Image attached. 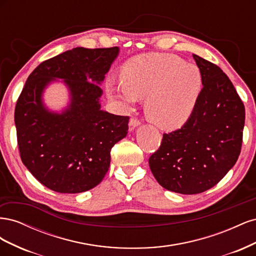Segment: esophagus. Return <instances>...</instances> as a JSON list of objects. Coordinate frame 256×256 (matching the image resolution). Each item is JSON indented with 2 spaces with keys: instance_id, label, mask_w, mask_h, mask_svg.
I'll list each match as a JSON object with an SVG mask.
<instances>
[{
  "instance_id": "obj_1",
  "label": "esophagus",
  "mask_w": 256,
  "mask_h": 256,
  "mask_svg": "<svg viewBox=\"0 0 256 256\" xmlns=\"http://www.w3.org/2000/svg\"><path fill=\"white\" fill-rule=\"evenodd\" d=\"M140 124H141V122L138 120V118H130V120H129V130H130V131L134 130V128L138 127V125H140Z\"/></svg>"
}]
</instances>
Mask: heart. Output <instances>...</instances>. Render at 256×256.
<instances>
[{"mask_svg": "<svg viewBox=\"0 0 256 256\" xmlns=\"http://www.w3.org/2000/svg\"><path fill=\"white\" fill-rule=\"evenodd\" d=\"M122 86L108 85L110 98L130 106L145 99V114L154 125L174 130L189 120L194 112L204 80L196 64L174 54H148L129 60L120 70Z\"/></svg>", "mask_w": 256, "mask_h": 256, "instance_id": "obj_1", "label": "heart"}]
</instances>
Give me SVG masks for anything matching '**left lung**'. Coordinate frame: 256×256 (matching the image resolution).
<instances>
[{
	"mask_svg": "<svg viewBox=\"0 0 256 256\" xmlns=\"http://www.w3.org/2000/svg\"><path fill=\"white\" fill-rule=\"evenodd\" d=\"M204 86L184 125L164 134L150 157V171L166 190L196 194L212 188L234 166L242 150L244 106L222 69L193 54Z\"/></svg>",
	"mask_w": 256,
	"mask_h": 256,
	"instance_id": "1",
	"label": "left lung"
}]
</instances>
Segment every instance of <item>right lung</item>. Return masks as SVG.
<instances>
[{
    "mask_svg": "<svg viewBox=\"0 0 256 256\" xmlns=\"http://www.w3.org/2000/svg\"><path fill=\"white\" fill-rule=\"evenodd\" d=\"M118 48H74L42 62L28 76L14 109L17 141L23 164L56 192L80 193L104 180L111 150L128 132V116L100 110L99 85ZM64 78L71 104L62 114L42 104L44 88Z\"/></svg>",
    "mask_w": 256,
    "mask_h": 256,
    "instance_id": "add662e5",
    "label": "right lung"
}]
</instances>
